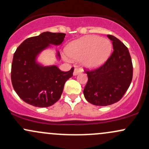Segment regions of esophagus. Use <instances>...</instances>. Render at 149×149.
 <instances>
[{
  "instance_id": "1",
  "label": "esophagus",
  "mask_w": 149,
  "mask_h": 149,
  "mask_svg": "<svg viewBox=\"0 0 149 149\" xmlns=\"http://www.w3.org/2000/svg\"><path fill=\"white\" fill-rule=\"evenodd\" d=\"M81 71H82V69H81V68L76 67V68H75L74 71H73V75H77V74H78V73H81Z\"/></svg>"
}]
</instances>
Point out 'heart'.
Segmentation results:
<instances>
[{
  "label": "heart",
  "mask_w": 149,
  "mask_h": 149,
  "mask_svg": "<svg viewBox=\"0 0 149 149\" xmlns=\"http://www.w3.org/2000/svg\"><path fill=\"white\" fill-rule=\"evenodd\" d=\"M112 45L107 39L89 35L71 42L66 47L67 55L71 58H83L84 66L89 68L99 66L108 58Z\"/></svg>",
  "instance_id": "1"
}]
</instances>
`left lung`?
<instances>
[{
	"mask_svg": "<svg viewBox=\"0 0 149 149\" xmlns=\"http://www.w3.org/2000/svg\"><path fill=\"white\" fill-rule=\"evenodd\" d=\"M112 42L113 52L97 68H84L88 82L83 90L85 98L97 106H107L118 102L130 87L133 76V65L128 48L114 36L107 35Z\"/></svg>",
	"mask_w": 149,
	"mask_h": 149,
	"instance_id": "left-lung-1",
	"label": "left lung"
}]
</instances>
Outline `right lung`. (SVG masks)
<instances>
[{
  "label": "right lung",
  "mask_w": 149,
  "mask_h": 149,
  "mask_svg": "<svg viewBox=\"0 0 149 149\" xmlns=\"http://www.w3.org/2000/svg\"><path fill=\"white\" fill-rule=\"evenodd\" d=\"M64 33L45 32L27 39L14 53L11 81L22 100L38 107H49L61 97L65 83L73 76L74 68L62 71L56 66L43 67L36 63L37 55L49 44L61 45Z\"/></svg>",
  "instance_id": "1"
}]
</instances>
